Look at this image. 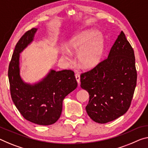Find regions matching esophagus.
I'll return each instance as SVG.
<instances>
[{"instance_id": "esophagus-1", "label": "esophagus", "mask_w": 148, "mask_h": 148, "mask_svg": "<svg viewBox=\"0 0 148 148\" xmlns=\"http://www.w3.org/2000/svg\"><path fill=\"white\" fill-rule=\"evenodd\" d=\"M75 78L78 84H80V75H79L78 73H75Z\"/></svg>"}]
</instances>
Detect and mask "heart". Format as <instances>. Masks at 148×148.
Segmentation results:
<instances>
[{"mask_svg": "<svg viewBox=\"0 0 148 148\" xmlns=\"http://www.w3.org/2000/svg\"><path fill=\"white\" fill-rule=\"evenodd\" d=\"M104 49V40L97 31L90 29L81 33L70 40L66 48L61 49V55L70 60L69 52L77 53V59L84 68L96 65L101 59Z\"/></svg>", "mask_w": 148, "mask_h": 148, "instance_id": "b5f03b06", "label": "heart"}]
</instances>
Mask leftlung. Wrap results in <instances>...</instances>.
<instances>
[{
	"label": "left lung",
	"instance_id": "1",
	"mask_svg": "<svg viewBox=\"0 0 148 148\" xmlns=\"http://www.w3.org/2000/svg\"><path fill=\"white\" fill-rule=\"evenodd\" d=\"M136 81L134 52L122 31L108 58L81 75V87L89 94L86 106L89 117L104 124L124 114L130 106Z\"/></svg>",
	"mask_w": 148,
	"mask_h": 148
}]
</instances>
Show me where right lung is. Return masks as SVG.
Listing matches in <instances>:
<instances>
[{"instance_id":"add662e5","label":"right lung","mask_w":148,"mask_h":148,"mask_svg":"<svg viewBox=\"0 0 148 148\" xmlns=\"http://www.w3.org/2000/svg\"><path fill=\"white\" fill-rule=\"evenodd\" d=\"M38 28L27 31L16 45L9 64L8 76L11 97L16 107L25 119L47 126L60 119L63 101L77 87L71 70L51 69L46 76L34 84H29L20 77V53L33 42Z\"/></svg>"}]
</instances>
